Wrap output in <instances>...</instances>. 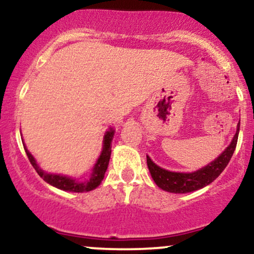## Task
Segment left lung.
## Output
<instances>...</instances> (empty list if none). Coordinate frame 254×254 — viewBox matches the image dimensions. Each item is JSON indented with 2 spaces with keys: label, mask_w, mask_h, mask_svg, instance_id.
<instances>
[{
  "label": "left lung",
  "mask_w": 254,
  "mask_h": 254,
  "mask_svg": "<svg viewBox=\"0 0 254 254\" xmlns=\"http://www.w3.org/2000/svg\"><path fill=\"white\" fill-rule=\"evenodd\" d=\"M240 124L237 125V129L230 145L226 148L219 156L207 166L191 173H182V172H171L163 170L156 163H154L149 156H146V163L151 174L152 179L156 185L162 190L174 193H187L202 189L206 185L211 184L219 174L224 171L228 166L229 161L235 151L237 137H239Z\"/></svg>",
  "instance_id": "left-lung-1"
}]
</instances>
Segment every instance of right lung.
<instances>
[{
	"label": "right lung",
	"mask_w": 254,
	"mask_h": 254,
	"mask_svg": "<svg viewBox=\"0 0 254 254\" xmlns=\"http://www.w3.org/2000/svg\"><path fill=\"white\" fill-rule=\"evenodd\" d=\"M114 134H115V130L113 128L108 130L104 135V140H103V150L102 154H100L99 159H98L97 163L94 165L93 171H92L91 178L87 179L84 182H78L76 179L70 178L66 176H61V174H53V173H47L43 170H41L40 166L37 165L35 157L30 154V151L26 149V146H24L25 149L26 155H28L30 162H31L32 167L35 168L37 172V174L43 179L45 182H47L48 184L53 185V187L58 188V189L64 190V191H72V192H84V191H91V190L95 189L97 187H99L100 183L104 179V174L106 170H108L109 161H110V155H111V143H113Z\"/></svg>",
	"instance_id": "obj_1"
}]
</instances>
